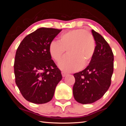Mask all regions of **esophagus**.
Wrapping results in <instances>:
<instances>
[{
    "instance_id": "esophagus-1",
    "label": "esophagus",
    "mask_w": 126,
    "mask_h": 126,
    "mask_svg": "<svg viewBox=\"0 0 126 126\" xmlns=\"http://www.w3.org/2000/svg\"><path fill=\"white\" fill-rule=\"evenodd\" d=\"M61 73H62V75L63 77H65L66 76H67V74L65 72H62Z\"/></svg>"
}]
</instances>
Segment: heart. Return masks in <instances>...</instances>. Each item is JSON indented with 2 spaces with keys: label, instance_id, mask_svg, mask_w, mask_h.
Segmentation results:
<instances>
[{
  "label": "heart",
  "instance_id": "heart-1",
  "mask_svg": "<svg viewBox=\"0 0 126 126\" xmlns=\"http://www.w3.org/2000/svg\"><path fill=\"white\" fill-rule=\"evenodd\" d=\"M95 50V41L91 32L83 29H73L60 35L58 42L52 41L49 45V53L55 61L58 62L67 50L68 55L58 63L59 68L72 72L88 64Z\"/></svg>",
  "mask_w": 126,
  "mask_h": 126
}]
</instances>
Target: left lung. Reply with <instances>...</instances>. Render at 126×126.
Returning <instances> with one entry per match:
<instances>
[{
	"instance_id": "obj_1",
	"label": "left lung",
	"mask_w": 126,
	"mask_h": 126,
	"mask_svg": "<svg viewBox=\"0 0 126 126\" xmlns=\"http://www.w3.org/2000/svg\"><path fill=\"white\" fill-rule=\"evenodd\" d=\"M95 50L89 65L83 71L73 74L74 99L78 103L90 104L103 96L111 83L114 56L110 46L98 33L92 30Z\"/></svg>"
}]
</instances>
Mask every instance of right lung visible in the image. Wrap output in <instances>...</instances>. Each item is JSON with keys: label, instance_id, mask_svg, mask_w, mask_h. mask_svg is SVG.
I'll return each mask as SVG.
<instances>
[{"label": "right lung", "instance_id": "1", "mask_svg": "<svg viewBox=\"0 0 126 126\" xmlns=\"http://www.w3.org/2000/svg\"><path fill=\"white\" fill-rule=\"evenodd\" d=\"M61 31L40 28L26 36L17 49L14 64L16 83L28 101L35 104L49 102L62 78L49 53L50 43Z\"/></svg>", "mask_w": 126, "mask_h": 126}]
</instances>
